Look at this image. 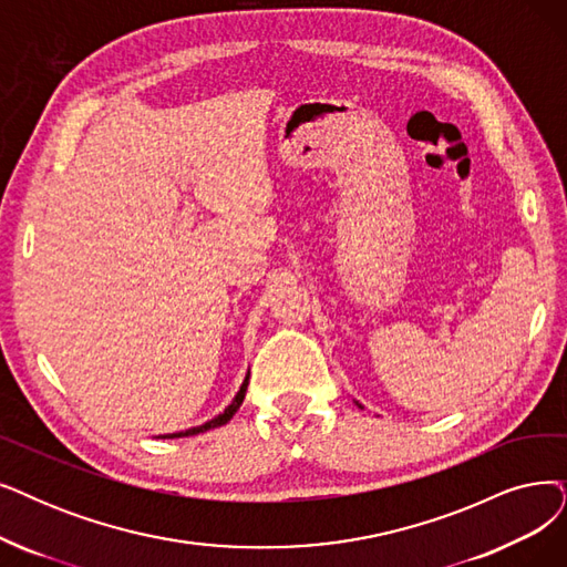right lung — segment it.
Listing matches in <instances>:
<instances>
[{"instance_id": "1", "label": "right lung", "mask_w": 567, "mask_h": 567, "mask_svg": "<svg viewBox=\"0 0 567 567\" xmlns=\"http://www.w3.org/2000/svg\"><path fill=\"white\" fill-rule=\"evenodd\" d=\"M248 377H251V372H246V377H244V381H241V386H239V391H237V395L233 398V402L225 406V410L218 414V416H214L212 421H207V423H202V425H195V427H188V430H178V433H167V435H161V440H174V437H190V435H199V433H207V430H212V427H220V425H225L228 423L233 416H235V412L239 410L241 406V402H244V395H246V389H248Z\"/></svg>"}]
</instances>
